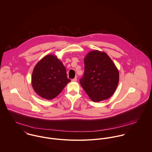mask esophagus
Wrapping results in <instances>:
<instances>
[{
	"label": "esophagus",
	"mask_w": 152,
	"mask_h": 152,
	"mask_svg": "<svg viewBox=\"0 0 152 152\" xmlns=\"http://www.w3.org/2000/svg\"><path fill=\"white\" fill-rule=\"evenodd\" d=\"M77 77H75V78H74V79H72V80H71V81H72V82H75V81H77Z\"/></svg>",
	"instance_id": "esophagus-1"
}]
</instances>
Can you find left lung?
Returning <instances> with one entry per match:
<instances>
[{
	"label": "left lung",
	"instance_id": "1",
	"mask_svg": "<svg viewBox=\"0 0 152 152\" xmlns=\"http://www.w3.org/2000/svg\"><path fill=\"white\" fill-rule=\"evenodd\" d=\"M84 74L80 80L81 86L94 102L110 98L115 92L119 80V71L104 52L90 51L84 58Z\"/></svg>",
	"mask_w": 152,
	"mask_h": 152
}]
</instances>
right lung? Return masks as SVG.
Returning a JSON list of instances; mask_svg holds the SVG:
<instances>
[{"mask_svg": "<svg viewBox=\"0 0 152 152\" xmlns=\"http://www.w3.org/2000/svg\"><path fill=\"white\" fill-rule=\"evenodd\" d=\"M71 80L65 66L56 56L47 55L34 68L31 83L34 91L46 99L56 98Z\"/></svg>", "mask_w": 152, "mask_h": 152, "instance_id": "1", "label": "right lung"}]
</instances>
